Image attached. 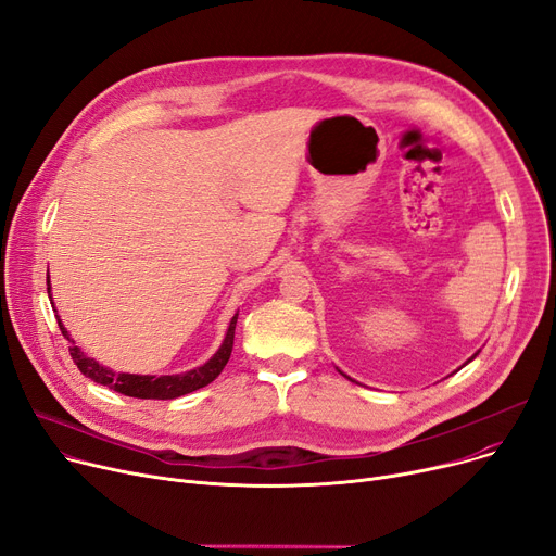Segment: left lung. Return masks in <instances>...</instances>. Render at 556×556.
<instances>
[{
  "label": "left lung",
  "instance_id": "obj_1",
  "mask_svg": "<svg viewBox=\"0 0 556 556\" xmlns=\"http://www.w3.org/2000/svg\"><path fill=\"white\" fill-rule=\"evenodd\" d=\"M476 356H478V352H476V354H473V356H471V358H469V361H466V363H464V365H469V363H471V361H473V358H476ZM346 378H349V376H346Z\"/></svg>",
  "mask_w": 556,
  "mask_h": 556
}]
</instances>
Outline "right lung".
Returning <instances> with one entry per match:
<instances>
[{
    "instance_id": "right-lung-1",
    "label": "right lung",
    "mask_w": 556,
    "mask_h": 556,
    "mask_svg": "<svg viewBox=\"0 0 556 556\" xmlns=\"http://www.w3.org/2000/svg\"><path fill=\"white\" fill-rule=\"evenodd\" d=\"M47 293L51 300V283L47 281ZM53 304V300H51ZM55 311V306H53ZM58 327H61L63 336L72 342L70 354L72 361L76 363V367L80 369V374H85L87 378H92L94 383L99 386H108L110 390L126 394V396H135V399H178L185 396L189 392H195L204 386H210L214 378L223 371V367L227 365L229 356H231V346H233V329H237V319L239 313H233V317L229 319L227 333L223 338V344L218 346V352L195 369L182 371V374H168V376H151V374H128V371H112L110 367H103L99 361L85 356L80 352V346H76V342L72 340L70 331L63 327L61 317L55 315Z\"/></svg>"
}]
</instances>
